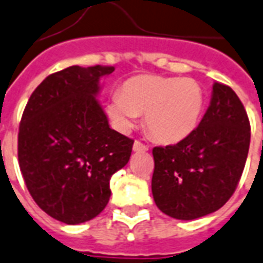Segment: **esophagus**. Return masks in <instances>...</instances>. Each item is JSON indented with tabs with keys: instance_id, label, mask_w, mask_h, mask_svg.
I'll use <instances>...</instances> for the list:
<instances>
[{
	"instance_id": "obj_1",
	"label": "esophagus",
	"mask_w": 263,
	"mask_h": 263,
	"mask_svg": "<svg viewBox=\"0 0 263 263\" xmlns=\"http://www.w3.org/2000/svg\"><path fill=\"white\" fill-rule=\"evenodd\" d=\"M133 151H136V152H145V151H148V145L142 144L141 141H134Z\"/></svg>"
}]
</instances>
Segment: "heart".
<instances>
[{
  "mask_svg": "<svg viewBox=\"0 0 263 263\" xmlns=\"http://www.w3.org/2000/svg\"><path fill=\"white\" fill-rule=\"evenodd\" d=\"M204 91L192 78L140 75L127 79L122 90L114 91L107 114L125 132L145 114V126L158 141L174 144L196 130L204 109Z\"/></svg>",
  "mask_w": 263,
  "mask_h": 263,
  "instance_id": "heart-1",
  "label": "heart"
}]
</instances>
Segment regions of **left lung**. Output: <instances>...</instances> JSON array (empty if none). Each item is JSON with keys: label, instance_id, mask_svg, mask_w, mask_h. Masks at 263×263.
<instances>
[{"label": "left lung", "instance_id": "1", "mask_svg": "<svg viewBox=\"0 0 263 263\" xmlns=\"http://www.w3.org/2000/svg\"><path fill=\"white\" fill-rule=\"evenodd\" d=\"M250 137V121L237 95L214 82L196 130L174 145L152 149V195L160 211L189 221L221 209L243 174Z\"/></svg>", "mask_w": 263, "mask_h": 263}]
</instances>
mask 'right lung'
Instances as JSON below:
<instances>
[{
  "label": "right lung",
  "mask_w": 263,
  "mask_h": 263,
  "mask_svg": "<svg viewBox=\"0 0 263 263\" xmlns=\"http://www.w3.org/2000/svg\"><path fill=\"white\" fill-rule=\"evenodd\" d=\"M114 67L71 66L50 74L28 99L17 136L26 186L48 215L68 225L105 209L109 180L130 159L133 140L111 129L96 99Z\"/></svg>",
  "instance_id": "1"
}]
</instances>
